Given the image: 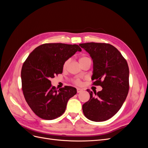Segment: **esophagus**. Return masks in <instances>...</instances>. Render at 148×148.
Here are the masks:
<instances>
[{
  "instance_id": "34e87169",
  "label": "esophagus",
  "mask_w": 148,
  "mask_h": 148,
  "mask_svg": "<svg viewBox=\"0 0 148 148\" xmlns=\"http://www.w3.org/2000/svg\"><path fill=\"white\" fill-rule=\"evenodd\" d=\"M77 92H78V93L81 92L82 91H83V89H81V88H77Z\"/></svg>"
}]
</instances>
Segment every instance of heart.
<instances>
[{
    "instance_id": "1",
    "label": "heart",
    "mask_w": 148,
    "mask_h": 148,
    "mask_svg": "<svg viewBox=\"0 0 148 148\" xmlns=\"http://www.w3.org/2000/svg\"><path fill=\"white\" fill-rule=\"evenodd\" d=\"M86 58H88V57H86V56H83V57H82L80 58V59H79V62L82 61V60H84V59H86ZM68 63H69V60H67V61H66V62H65L64 64V66H63L64 69H65V68H66V66H67V65H68ZM75 83L76 84H78V85H80V84H82L81 80H79V79H78L75 80Z\"/></svg>"
}]
</instances>
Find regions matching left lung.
I'll return each mask as SVG.
<instances>
[{"instance_id":"left-lung-1","label":"left lung","mask_w":148,"mask_h":148,"mask_svg":"<svg viewBox=\"0 0 148 148\" xmlns=\"http://www.w3.org/2000/svg\"><path fill=\"white\" fill-rule=\"evenodd\" d=\"M79 46L89 53L93 62V85L101 86V91L87 89L90 99L83 105V114L94 122L112 117L122 107L129 90V68L127 60L112 45L87 42Z\"/></svg>"}]
</instances>
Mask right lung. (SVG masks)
I'll use <instances>...</instances> for the list:
<instances>
[{
	"label": "right lung",
	"instance_id": "1",
	"mask_svg": "<svg viewBox=\"0 0 148 148\" xmlns=\"http://www.w3.org/2000/svg\"><path fill=\"white\" fill-rule=\"evenodd\" d=\"M82 49L77 44H44L33 51L22 66V90L34 113L45 120H53L64 113L70 98L77 89L66 86L57 90L51 79L63 71L69 58Z\"/></svg>",
	"mask_w": 148,
	"mask_h": 148
}]
</instances>
